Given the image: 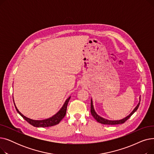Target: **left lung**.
Segmentation results:
<instances>
[{
    "instance_id": "obj_1",
    "label": "left lung",
    "mask_w": 154,
    "mask_h": 154,
    "mask_svg": "<svg viewBox=\"0 0 154 154\" xmlns=\"http://www.w3.org/2000/svg\"><path fill=\"white\" fill-rule=\"evenodd\" d=\"M140 97H139V103L137 104V106L135 107V109L132 110V112L128 116H127V117H125V118L120 119V120H108L106 119H104L102 117H100V116H99L97 114L94 107V105H93V102H92V99H91V112L92 116L94 117V118L98 122L102 124H106V125H117V124H124L127 120H128L129 118H130L134 112H136V110H137V109L139 108V106L140 105Z\"/></svg>"
}]
</instances>
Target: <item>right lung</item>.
Wrapping results in <instances>:
<instances>
[{
	"label": "right lung",
	"mask_w": 154,
	"mask_h": 154,
	"mask_svg": "<svg viewBox=\"0 0 154 154\" xmlns=\"http://www.w3.org/2000/svg\"><path fill=\"white\" fill-rule=\"evenodd\" d=\"M70 99V97H69L66 100V102H64L63 106L58 111L57 113H56V114L55 115H54L52 117L48 118V119H44V120H33V119H31L26 116H24L19 111L17 107L15 106V103H14V105H15V109H16V110H17V112L23 117V119H25L27 122H29L30 125H33L34 127H51V126H54V125L58 124L60 122L61 120L65 117V116H66V114L67 104L69 103ZM13 100H14V98H13Z\"/></svg>",
	"instance_id": "1"
}]
</instances>
